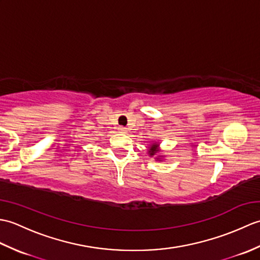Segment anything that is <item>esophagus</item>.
Segmentation results:
<instances>
[{
    "mask_svg": "<svg viewBox=\"0 0 260 260\" xmlns=\"http://www.w3.org/2000/svg\"><path fill=\"white\" fill-rule=\"evenodd\" d=\"M119 132H120V133H126V132H127V129H126V127H119Z\"/></svg>",
    "mask_w": 260,
    "mask_h": 260,
    "instance_id": "esophagus-1",
    "label": "esophagus"
}]
</instances>
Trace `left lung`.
<instances>
[{"label": "left lung", "mask_w": 260, "mask_h": 260, "mask_svg": "<svg viewBox=\"0 0 260 260\" xmlns=\"http://www.w3.org/2000/svg\"><path fill=\"white\" fill-rule=\"evenodd\" d=\"M150 150H148V154H150V156H155L158 154L159 150H158V143H153V144L148 147ZM161 156H157L156 157V161H161Z\"/></svg>", "instance_id": "8db88e82"}]
</instances>
